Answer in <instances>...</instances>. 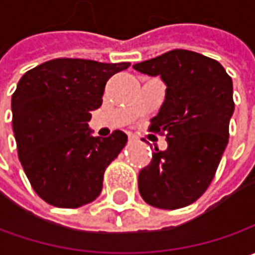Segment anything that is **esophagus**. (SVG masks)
Here are the masks:
<instances>
[{
    "label": "esophagus",
    "mask_w": 255,
    "mask_h": 255,
    "mask_svg": "<svg viewBox=\"0 0 255 255\" xmlns=\"http://www.w3.org/2000/svg\"><path fill=\"white\" fill-rule=\"evenodd\" d=\"M128 137H129V142H133V140H136V139H137V137H136L134 134H129Z\"/></svg>",
    "instance_id": "esophagus-1"
}]
</instances>
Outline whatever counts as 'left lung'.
<instances>
[{
  "label": "left lung",
  "mask_w": 255,
  "mask_h": 255,
  "mask_svg": "<svg viewBox=\"0 0 255 255\" xmlns=\"http://www.w3.org/2000/svg\"><path fill=\"white\" fill-rule=\"evenodd\" d=\"M133 68L160 75L167 86L149 128L166 134L167 149L154 147L150 164L139 173L140 196L157 209L186 207L207 190L229 143L233 81L217 61L186 49H173Z\"/></svg>",
  "instance_id": "obj_1"
}]
</instances>
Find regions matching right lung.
Instances as JSON below:
<instances>
[{"label":"right lung","mask_w":255,"mask_h":255,"mask_svg":"<svg viewBox=\"0 0 255 255\" xmlns=\"http://www.w3.org/2000/svg\"><path fill=\"white\" fill-rule=\"evenodd\" d=\"M129 66L58 58L19 79L11 101L18 157L35 193L48 204L76 209L101 194L105 170L128 136L115 130L95 137L88 122L102 105L109 78Z\"/></svg>","instance_id":"obj_1"}]
</instances>
